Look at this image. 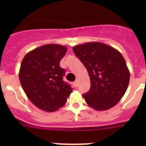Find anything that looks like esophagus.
<instances>
[{
	"label": "esophagus",
	"mask_w": 146,
	"mask_h": 146,
	"mask_svg": "<svg viewBox=\"0 0 146 146\" xmlns=\"http://www.w3.org/2000/svg\"><path fill=\"white\" fill-rule=\"evenodd\" d=\"M78 83H79V80L77 79H76V80L74 82V86H75V87H77V86H78Z\"/></svg>",
	"instance_id": "1"
}]
</instances>
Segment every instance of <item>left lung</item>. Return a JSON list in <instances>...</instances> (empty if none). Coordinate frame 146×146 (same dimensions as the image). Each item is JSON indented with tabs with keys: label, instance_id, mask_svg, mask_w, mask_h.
Here are the masks:
<instances>
[{
	"label": "left lung",
	"instance_id": "1",
	"mask_svg": "<svg viewBox=\"0 0 146 146\" xmlns=\"http://www.w3.org/2000/svg\"><path fill=\"white\" fill-rule=\"evenodd\" d=\"M72 49L91 80V88L82 95L86 103L99 111L115 106L129 82V71L123 55L111 46L98 42L76 45Z\"/></svg>",
	"mask_w": 146,
	"mask_h": 146
}]
</instances>
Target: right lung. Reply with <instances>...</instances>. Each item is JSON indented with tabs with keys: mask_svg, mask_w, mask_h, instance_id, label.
I'll return each instance as SVG.
<instances>
[{
	"mask_svg": "<svg viewBox=\"0 0 146 146\" xmlns=\"http://www.w3.org/2000/svg\"><path fill=\"white\" fill-rule=\"evenodd\" d=\"M66 46L48 44L30 51L22 60L19 79L29 100L39 109L55 112L66 104L72 93L63 80L65 69L60 66Z\"/></svg>",
	"mask_w": 146,
	"mask_h": 146,
	"instance_id": "1",
	"label": "right lung"
}]
</instances>
